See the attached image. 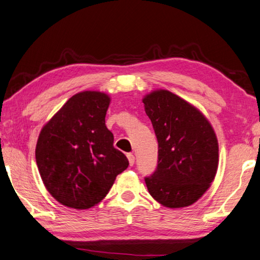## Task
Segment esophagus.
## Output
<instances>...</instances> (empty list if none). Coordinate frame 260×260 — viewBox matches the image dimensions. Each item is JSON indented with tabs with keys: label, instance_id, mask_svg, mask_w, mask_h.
<instances>
[{
	"label": "esophagus",
	"instance_id": "obj_1",
	"mask_svg": "<svg viewBox=\"0 0 260 260\" xmlns=\"http://www.w3.org/2000/svg\"><path fill=\"white\" fill-rule=\"evenodd\" d=\"M127 159H128L129 161V166H133L134 162H135V156L132 154V153H128L127 154Z\"/></svg>",
	"mask_w": 260,
	"mask_h": 260
}]
</instances>
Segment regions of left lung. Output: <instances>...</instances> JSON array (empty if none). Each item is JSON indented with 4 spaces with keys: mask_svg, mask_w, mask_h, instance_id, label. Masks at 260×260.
<instances>
[{
    "mask_svg": "<svg viewBox=\"0 0 260 260\" xmlns=\"http://www.w3.org/2000/svg\"><path fill=\"white\" fill-rule=\"evenodd\" d=\"M143 104L159 144L156 169L144 178L147 190L166 207L194 204L216 175L214 129L200 110L168 90L153 91Z\"/></svg>",
    "mask_w": 260,
    "mask_h": 260,
    "instance_id": "obj_1",
    "label": "left lung"
}]
</instances>
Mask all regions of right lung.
<instances>
[{
    "label": "right lung",
    "mask_w": 260,
    "mask_h": 260,
    "mask_svg": "<svg viewBox=\"0 0 260 260\" xmlns=\"http://www.w3.org/2000/svg\"><path fill=\"white\" fill-rule=\"evenodd\" d=\"M109 104V95L99 91L76 93L40 132L36 162L45 187L60 204L76 210L96 205L129 165L106 127Z\"/></svg>",
    "instance_id": "right-lung-1"
}]
</instances>
